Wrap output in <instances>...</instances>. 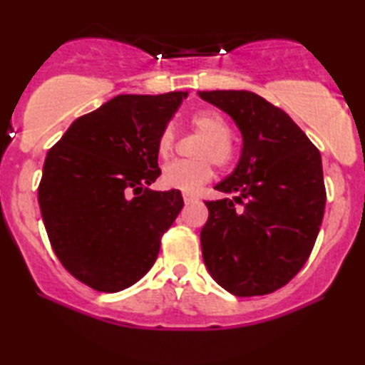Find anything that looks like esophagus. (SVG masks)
Masks as SVG:
<instances>
[{
  "instance_id": "1",
  "label": "esophagus",
  "mask_w": 365,
  "mask_h": 365,
  "mask_svg": "<svg viewBox=\"0 0 365 365\" xmlns=\"http://www.w3.org/2000/svg\"><path fill=\"white\" fill-rule=\"evenodd\" d=\"M182 197H184V202H186V204H191L194 201H197V196H196V194H192V192H182Z\"/></svg>"
}]
</instances>
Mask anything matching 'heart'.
Instances as JSON below:
<instances>
[{
    "mask_svg": "<svg viewBox=\"0 0 365 365\" xmlns=\"http://www.w3.org/2000/svg\"><path fill=\"white\" fill-rule=\"evenodd\" d=\"M189 124L197 134H201L204 141L199 143L196 149V161H178L168 163L163 168L161 181L169 189H179V191H197L202 184L209 182L214 176L212 159L219 168H229L236 161V149L229 141V124L222 114L212 109H202L194 113ZM174 143H176V133L169 124L161 131L158 138V153L161 158H168L173 153Z\"/></svg>",
    "mask_w": 365,
    "mask_h": 365,
    "instance_id": "1",
    "label": "heart"
}]
</instances>
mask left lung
Segmentation results:
<instances>
[{
    "label": "left lung",
    "instance_id": "obj_1",
    "mask_svg": "<svg viewBox=\"0 0 365 365\" xmlns=\"http://www.w3.org/2000/svg\"><path fill=\"white\" fill-rule=\"evenodd\" d=\"M242 134L239 163L216 184L232 199L207 201L202 259L219 286L239 297L271 294L301 271L326 207L322 159L301 128L251 91H199Z\"/></svg>",
    "mask_w": 365,
    "mask_h": 365
}]
</instances>
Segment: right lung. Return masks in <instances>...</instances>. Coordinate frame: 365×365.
I'll use <instances>...</instances> for the list:
<instances>
[{"label": "right lung", "mask_w": 365, "mask_h": 365, "mask_svg": "<svg viewBox=\"0 0 365 365\" xmlns=\"http://www.w3.org/2000/svg\"><path fill=\"white\" fill-rule=\"evenodd\" d=\"M187 93L119 94L78 118L49 149L38 201L64 269L99 292L136 284L156 262L163 234L184 206L161 174L158 138Z\"/></svg>", "instance_id": "right-lung-1"}]
</instances>
